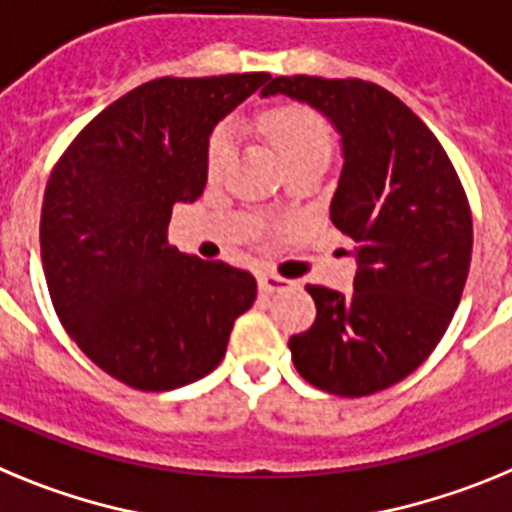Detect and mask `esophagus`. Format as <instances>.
<instances>
[{
  "label": "esophagus",
  "mask_w": 512,
  "mask_h": 512,
  "mask_svg": "<svg viewBox=\"0 0 512 512\" xmlns=\"http://www.w3.org/2000/svg\"><path fill=\"white\" fill-rule=\"evenodd\" d=\"M289 287H292L289 279L274 277V274H261L259 277V289L264 292V295H277V292H284V289Z\"/></svg>",
  "instance_id": "esophagus-1"
}]
</instances>
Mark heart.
Returning <instances> with one entry per match:
<instances>
[{"mask_svg": "<svg viewBox=\"0 0 512 512\" xmlns=\"http://www.w3.org/2000/svg\"><path fill=\"white\" fill-rule=\"evenodd\" d=\"M256 128L269 140V146L277 151L287 169H295L312 158L330 156V133L325 122L305 107H297V104L271 107L261 112ZM230 158H233V130L220 128L212 135L210 148H207V174H223Z\"/></svg>", "mask_w": 512, "mask_h": 512, "instance_id": "b5f03b06", "label": "heart"}]
</instances>
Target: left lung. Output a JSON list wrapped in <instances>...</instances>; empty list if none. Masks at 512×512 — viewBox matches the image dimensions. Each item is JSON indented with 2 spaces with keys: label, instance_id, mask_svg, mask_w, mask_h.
<instances>
[{
  "label": "left lung",
  "instance_id": "obj_1",
  "mask_svg": "<svg viewBox=\"0 0 512 512\" xmlns=\"http://www.w3.org/2000/svg\"><path fill=\"white\" fill-rule=\"evenodd\" d=\"M261 94L310 104L341 135L330 220L356 243L354 292L307 284L318 318L289 338L295 369L330 395L387 390L454 318L472 261L467 194L436 135L372 81L277 76Z\"/></svg>",
  "mask_w": 512,
  "mask_h": 512
}]
</instances>
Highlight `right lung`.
<instances>
[{
	"mask_svg": "<svg viewBox=\"0 0 512 512\" xmlns=\"http://www.w3.org/2000/svg\"><path fill=\"white\" fill-rule=\"evenodd\" d=\"M269 74L153 79L104 112L63 153L45 187L40 259L76 346L110 377L164 392L225 356L256 279L169 246L171 210L205 192L215 125Z\"/></svg>",
	"mask_w": 512,
	"mask_h": 512,
	"instance_id": "1",
	"label": "right lung"
}]
</instances>
